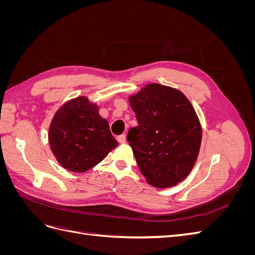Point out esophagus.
<instances>
[{
    "label": "esophagus",
    "instance_id": "esophagus-1",
    "mask_svg": "<svg viewBox=\"0 0 255 255\" xmlns=\"http://www.w3.org/2000/svg\"><path fill=\"white\" fill-rule=\"evenodd\" d=\"M117 140L120 142V143H125L127 141V136L126 134H122V135H119L117 137Z\"/></svg>",
    "mask_w": 255,
    "mask_h": 255
}]
</instances>
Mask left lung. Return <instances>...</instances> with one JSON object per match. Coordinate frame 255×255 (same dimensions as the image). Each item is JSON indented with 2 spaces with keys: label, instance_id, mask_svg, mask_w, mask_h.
Returning a JSON list of instances; mask_svg holds the SVG:
<instances>
[{
  "label": "left lung",
  "instance_id": "obj_1",
  "mask_svg": "<svg viewBox=\"0 0 255 255\" xmlns=\"http://www.w3.org/2000/svg\"><path fill=\"white\" fill-rule=\"evenodd\" d=\"M138 126L127 139L145 181L173 187L190 173L199 155L202 128L183 92L152 83L128 98Z\"/></svg>",
  "mask_w": 255,
  "mask_h": 255
}]
</instances>
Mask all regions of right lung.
<instances>
[{
    "label": "right lung",
    "mask_w": 255,
    "mask_h": 255,
    "mask_svg": "<svg viewBox=\"0 0 255 255\" xmlns=\"http://www.w3.org/2000/svg\"><path fill=\"white\" fill-rule=\"evenodd\" d=\"M49 143L56 160L71 172H85L118 145L99 106L87 97L69 100L54 115Z\"/></svg>",
    "instance_id": "add662e5"
}]
</instances>
